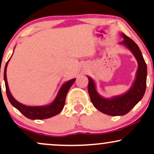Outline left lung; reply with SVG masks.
Masks as SVG:
<instances>
[{
	"label": "left lung",
	"instance_id": "8db88e82",
	"mask_svg": "<svg viewBox=\"0 0 154 154\" xmlns=\"http://www.w3.org/2000/svg\"><path fill=\"white\" fill-rule=\"evenodd\" d=\"M123 41L120 44L125 46L132 52L138 62V69L136 77L129 90L121 95L106 98L98 93L96 89V83L92 77L88 76L89 83L88 90L90 100L94 107L103 113L111 116H124L143 97L146 88L147 66L143 57L139 47L129 37L122 33Z\"/></svg>",
	"mask_w": 154,
	"mask_h": 154
}]
</instances>
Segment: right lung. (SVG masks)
<instances>
[{
  "instance_id": "obj_1",
  "label": "right lung",
  "mask_w": 154,
  "mask_h": 154,
  "mask_svg": "<svg viewBox=\"0 0 154 154\" xmlns=\"http://www.w3.org/2000/svg\"><path fill=\"white\" fill-rule=\"evenodd\" d=\"M10 59H8V61L7 62L5 66L4 81L7 97H8V100L11 103V104L14 107H16L18 110H19L24 116H26V117L31 120L47 119V118H51L53 116L58 115L62 110L63 107L64 106L66 94H67L72 85L75 82L76 79H72L64 82L59 90V92L57 93L56 97L49 104L46 105H41V106H28V105L22 104V103L16 100L13 97V95L10 92V90H9L8 81H7L6 71L7 66H8V64L9 61H10Z\"/></svg>"
}]
</instances>
